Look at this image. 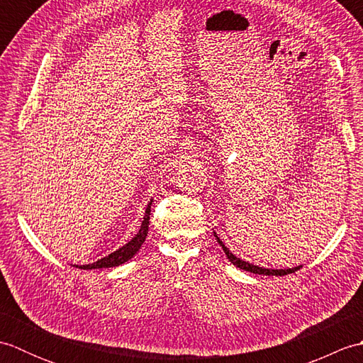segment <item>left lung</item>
Returning <instances> with one entry per match:
<instances>
[{"label":"left lung","instance_id":"1","mask_svg":"<svg viewBox=\"0 0 363 363\" xmlns=\"http://www.w3.org/2000/svg\"><path fill=\"white\" fill-rule=\"evenodd\" d=\"M215 237H217V240H218L220 246L223 248V251L226 252V257L230 262H233L235 267L245 269V272H251V273H256V274H267V276H285V274L295 273V272H298V269L301 268V267H295V268H289V269H269V268H262V267H257V265H251V264H248V262H245V260H240L238 257H235L233 252H229V250L226 248L225 245H223V242L220 240V237L217 234H215Z\"/></svg>","mask_w":363,"mask_h":363}]
</instances>
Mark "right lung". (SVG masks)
Wrapping results in <instances>:
<instances>
[{
    "label": "right lung",
    "mask_w": 363,
    "mask_h": 363,
    "mask_svg": "<svg viewBox=\"0 0 363 363\" xmlns=\"http://www.w3.org/2000/svg\"><path fill=\"white\" fill-rule=\"evenodd\" d=\"M152 203V201H151ZM151 203L148 204V207H146V212H145V218H143V223L140 226V230H138L137 235L130 240L129 243H126L125 246H121L120 250H117L115 252L109 254L107 257H103L99 259L96 262H94V264L90 265H82L79 268H84V269H94V268H111V267H118L121 264H125V262H128L130 257H134V254L140 250L142 243L145 242L146 238V234H148V226H150V215H151ZM78 267V265H76Z\"/></svg>",
    "instance_id": "add662e5"
}]
</instances>
